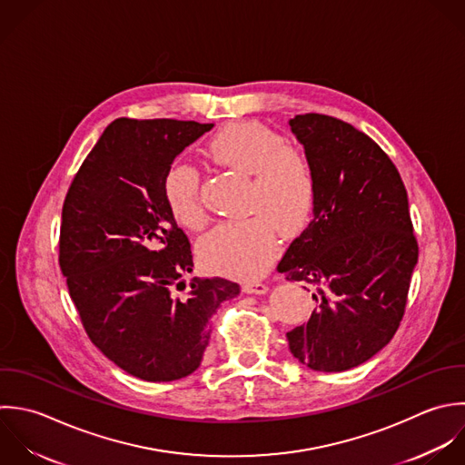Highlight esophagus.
<instances>
[{"instance_id":"obj_1","label":"esophagus","mask_w":465,"mask_h":465,"mask_svg":"<svg viewBox=\"0 0 465 465\" xmlns=\"http://www.w3.org/2000/svg\"><path fill=\"white\" fill-rule=\"evenodd\" d=\"M242 290L250 295H264V293H268L270 288L264 282H246Z\"/></svg>"}]
</instances>
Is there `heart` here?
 Masks as SVG:
<instances>
[{
  "label": "heart",
  "instance_id": "obj_1",
  "mask_svg": "<svg viewBox=\"0 0 465 465\" xmlns=\"http://www.w3.org/2000/svg\"><path fill=\"white\" fill-rule=\"evenodd\" d=\"M204 152L213 163L252 175L246 208L255 215L212 228L199 241L197 257L210 272L255 279L277 255V232L282 237H295L308 224L315 201L312 168L299 150L259 123L223 126L210 137ZM163 195L181 226H204L206 210L195 166L172 164L163 179Z\"/></svg>",
  "mask_w": 465,
  "mask_h": 465
}]
</instances>
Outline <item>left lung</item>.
<instances>
[{"instance_id": "left-lung-1", "label": "left lung", "mask_w": 465, "mask_h": 465, "mask_svg": "<svg viewBox=\"0 0 465 465\" xmlns=\"http://www.w3.org/2000/svg\"><path fill=\"white\" fill-rule=\"evenodd\" d=\"M288 124L304 146L315 201L310 226L277 270L310 286L317 306L308 324L286 337L299 362L339 373L393 339L419 244L401 173L371 137L322 114L295 115Z\"/></svg>"}]
</instances>
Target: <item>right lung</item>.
Instances as JSON below:
<instances>
[{
	"label": "right lung",
	"instance_id": "add662e5",
	"mask_svg": "<svg viewBox=\"0 0 465 465\" xmlns=\"http://www.w3.org/2000/svg\"><path fill=\"white\" fill-rule=\"evenodd\" d=\"M213 123L115 119L75 173L61 213L59 266L95 348L148 382L192 375L210 319L237 282L193 277L192 248L170 213L163 179Z\"/></svg>",
	"mask_w": 465,
	"mask_h": 465
}]
</instances>
